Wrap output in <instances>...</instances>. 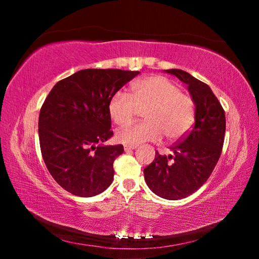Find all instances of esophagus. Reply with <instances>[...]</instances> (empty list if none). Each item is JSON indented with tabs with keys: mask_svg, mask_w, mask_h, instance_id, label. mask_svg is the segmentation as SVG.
<instances>
[{
	"mask_svg": "<svg viewBox=\"0 0 259 259\" xmlns=\"http://www.w3.org/2000/svg\"><path fill=\"white\" fill-rule=\"evenodd\" d=\"M138 146H130V145H125L124 146V151L125 152H129V151H133V150H136Z\"/></svg>",
	"mask_w": 259,
	"mask_h": 259,
	"instance_id": "1",
	"label": "esophagus"
}]
</instances>
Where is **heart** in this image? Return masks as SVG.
I'll return each mask as SVG.
<instances>
[{
	"label": "heart",
	"instance_id": "obj_1",
	"mask_svg": "<svg viewBox=\"0 0 259 259\" xmlns=\"http://www.w3.org/2000/svg\"><path fill=\"white\" fill-rule=\"evenodd\" d=\"M138 107H146L144 119L116 131L115 138L124 145L137 146L159 142L163 134L169 140L182 138L194 121V105L187 95L169 78L152 75L135 82L131 95L116 91L108 102V114L119 125L128 124Z\"/></svg>",
	"mask_w": 259,
	"mask_h": 259
}]
</instances>
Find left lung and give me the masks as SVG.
<instances>
[{
    "instance_id": "8db88e82",
    "label": "left lung",
    "mask_w": 259,
    "mask_h": 259,
    "mask_svg": "<svg viewBox=\"0 0 259 259\" xmlns=\"http://www.w3.org/2000/svg\"><path fill=\"white\" fill-rule=\"evenodd\" d=\"M187 85L195 106L194 125L176 145L172 154L161 155L144 169L150 190L166 200L191 195L207 182L221 156L226 129L225 112L205 83L182 69H166Z\"/></svg>"
}]
</instances>
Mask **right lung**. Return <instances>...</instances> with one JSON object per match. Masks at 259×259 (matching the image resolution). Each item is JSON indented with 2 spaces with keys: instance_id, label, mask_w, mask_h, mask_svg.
<instances>
[{
  "instance_id": "add662e5",
  "label": "right lung",
  "mask_w": 259,
  "mask_h": 259,
  "mask_svg": "<svg viewBox=\"0 0 259 259\" xmlns=\"http://www.w3.org/2000/svg\"><path fill=\"white\" fill-rule=\"evenodd\" d=\"M140 72L88 68L56 83L43 103L38 138L48 170L74 195L104 192L114 177L113 163L123 146H105L113 136L109 98Z\"/></svg>"
}]
</instances>
